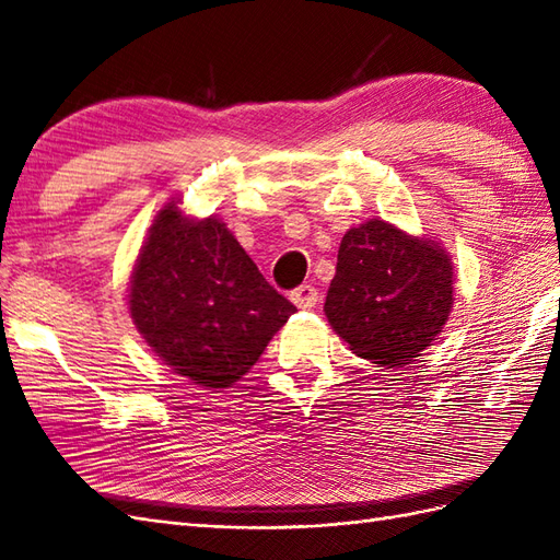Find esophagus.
I'll return each mask as SVG.
<instances>
[{
  "instance_id": "34e87169",
  "label": "esophagus",
  "mask_w": 560,
  "mask_h": 560,
  "mask_svg": "<svg viewBox=\"0 0 560 560\" xmlns=\"http://www.w3.org/2000/svg\"><path fill=\"white\" fill-rule=\"evenodd\" d=\"M290 299H292V303H294L296 308L311 311V308H315V303H317V290H315L313 284H301L290 294Z\"/></svg>"
}]
</instances>
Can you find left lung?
<instances>
[{"label":"left lung","mask_w":560,"mask_h":560,"mask_svg":"<svg viewBox=\"0 0 560 560\" xmlns=\"http://www.w3.org/2000/svg\"><path fill=\"white\" fill-rule=\"evenodd\" d=\"M446 247L381 217L346 231L325 315L362 360L399 369L442 334L455 301Z\"/></svg>","instance_id":"8db88e82"}]
</instances>
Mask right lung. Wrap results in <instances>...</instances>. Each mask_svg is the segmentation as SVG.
<instances>
[{"label":"right lung","instance_id":"add662e5","mask_svg":"<svg viewBox=\"0 0 560 560\" xmlns=\"http://www.w3.org/2000/svg\"><path fill=\"white\" fill-rule=\"evenodd\" d=\"M128 313L156 358L191 383L231 387L296 308L259 273L222 219L171 198L128 280Z\"/></svg>","mask_w":560,"mask_h":560}]
</instances>
